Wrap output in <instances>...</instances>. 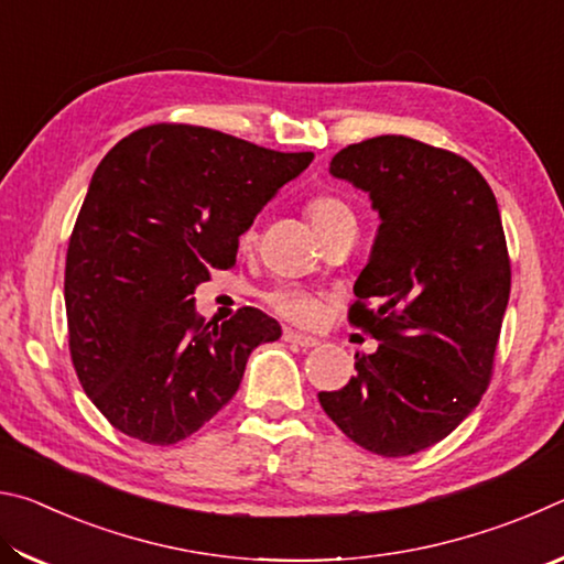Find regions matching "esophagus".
Segmentation results:
<instances>
[{
	"mask_svg": "<svg viewBox=\"0 0 564 564\" xmlns=\"http://www.w3.org/2000/svg\"><path fill=\"white\" fill-rule=\"evenodd\" d=\"M283 340L291 343V346H299V348H316L318 346V340L313 336H305V333L291 330V328L283 330Z\"/></svg>",
	"mask_w": 564,
	"mask_h": 564,
	"instance_id": "1",
	"label": "esophagus"
}]
</instances>
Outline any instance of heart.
I'll list each match as a JSON object with an SVG mask.
<instances>
[{
    "label": "heart",
    "instance_id": "heart-1",
    "mask_svg": "<svg viewBox=\"0 0 564 564\" xmlns=\"http://www.w3.org/2000/svg\"><path fill=\"white\" fill-rule=\"evenodd\" d=\"M305 214H308L318 236L323 231H328L330 226L346 221V218H352L350 206L343 202L340 196H333V194L313 196L311 202L305 204ZM253 238H256V228L248 226L241 236V241L251 243ZM265 303H269L279 316L289 318L293 323H313L318 318V311H321V303L316 295L301 289H273L265 293Z\"/></svg>",
    "mask_w": 564,
    "mask_h": 564
}]
</instances>
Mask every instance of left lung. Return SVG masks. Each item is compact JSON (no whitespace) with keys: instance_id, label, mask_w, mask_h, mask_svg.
I'll return each mask as SVG.
<instances>
[{"instance_id":"obj_1","label":"left lung","mask_w":564,"mask_h":564,"mask_svg":"<svg viewBox=\"0 0 564 564\" xmlns=\"http://www.w3.org/2000/svg\"><path fill=\"white\" fill-rule=\"evenodd\" d=\"M330 174L380 216L348 311L380 346L356 352L358 376L318 400L366 451L413 455L451 435L490 386L510 299L498 202L470 161L395 133L340 149Z\"/></svg>"}]
</instances>
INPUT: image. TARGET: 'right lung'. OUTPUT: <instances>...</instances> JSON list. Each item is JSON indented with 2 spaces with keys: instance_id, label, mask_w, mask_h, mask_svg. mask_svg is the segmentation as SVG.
Listing matches in <instances>:
<instances>
[{
  "instance_id": "add662e5",
  "label": "right lung",
  "mask_w": 564,
  "mask_h": 564,
  "mask_svg": "<svg viewBox=\"0 0 564 564\" xmlns=\"http://www.w3.org/2000/svg\"><path fill=\"white\" fill-rule=\"evenodd\" d=\"M311 161L191 123L144 127L101 159L69 238L64 303L76 376L117 431L184 441L236 395L251 350L281 338L251 305L204 323L191 295L231 269L238 236Z\"/></svg>"
}]
</instances>
